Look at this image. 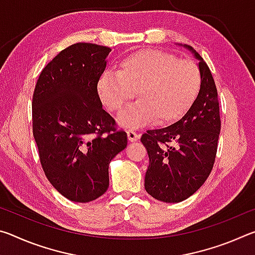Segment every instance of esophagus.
Masks as SVG:
<instances>
[{"label": "esophagus", "mask_w": 255, "mask_h": 255, "mask_svg": "<svg viewBox=\"0 0 255 255\" xmlns=\"http://www.w3.org/2000/svg\"><path fill=\"white\" fill-rule=\"evenodd\" d=\"M127 136H128L129 141H136L137 139H139V135H138L133 129H128Z\"/></svg>", "instance_id": "obj_1"}]
</instances>
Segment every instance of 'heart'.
Returning a JSON list of instances; mask_svg holds the SVG:
<instances>
[{
    "label": "heart",
    "mask_w": 255,
    "mask_h": 255,
    "mask_svg": "<svg viewBox=\"0 0 255 255\" xmlns=\"http://www.w3.org/2000/svg\"><path fill=\"white\" fill-rule=\"evenodd\" d=\"M200 84V71L192 60L144 49L124 57L116 73H103L97 90L111 112L122 111L136 94L138 101L120 115L119 123L141 127L154 120L167 125L180 119L196 100Z\"/></svg>",
    "instance_id": "1"
}]
</instances>
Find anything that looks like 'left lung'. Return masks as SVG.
<instances>
[{"label":"left lung","mask_w":255,"mask_h":255,"mask_svg":"<svg viewBox=\"0 0 255 255\" xmlns=\"http://www.w3.org/2000/svg\"><path fill=\"white\" fill-rule=\"evenodd\" d=\"M183 47L199 60V93L179 122L147 130L140 138L149 157L145 189L164 202L183 201L205 183L213 170L221 132L218 94L211 72L192 47Z\"/></svg>","instance_id":"1"}]
</instances>
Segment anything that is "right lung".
Returning <instances> with one entry per match:
<instances>
[{"mask_svg": "<svg viewBox=\"0 0 255 255\" xmlns=\"http://www.w3.org/2000/svg\"><path fill=\"white\" fill-rule=\"evenodd\" d=\"M111 49L90 42L67 47L40 73L32 97V131L47 179L67 199L89 202L109 187V164L126 148L98 94Z\"/></svg>", "mask_w": 255, "mask_h": 255, "instance_id": "add662e5", "label": "right lung"}]
</instances>
